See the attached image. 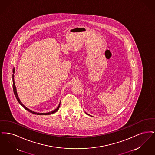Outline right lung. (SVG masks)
Masks as SVG:
<instances>
[{"label":"right lung","mask_w":155,"mask_h":155,"mask_svg":"<svg viewBox=\"0 0 155 155\" xmlns=\"http://www.w3.org/2000/svg\"><path fill=\"white\" fill-rule=\"evenodd\" d=\"M13 73H15V68L13 69ZM14 75H13V91H14V93H15V97H16V99H17V101H18V102H19V103L22 106V107L25 109V110H27V111H30V113H33V114H37V115H49V114H53V113H54L55 112H56L57 111L59 110V107H60V103H59V105L58 106V108L56 109H55L54 111H52L51 112H49V113H36V112H34V111H32V110H30L29 109H28L27 107H26L22 103H21V102L20 101V100L19 99V98H18V96L17 95V91H16V88H15V81H14Z\"/></svg>","instance_id":"right-lung-1"}]
</instances>
